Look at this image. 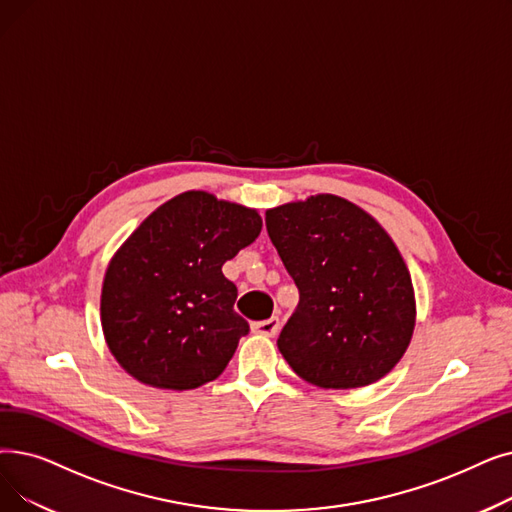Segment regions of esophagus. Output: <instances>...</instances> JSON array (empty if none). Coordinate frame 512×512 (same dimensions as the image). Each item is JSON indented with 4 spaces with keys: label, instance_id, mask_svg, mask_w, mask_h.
I'll return each instance as SVG.
<instances>
[{
    "label": "esophagus",
    "instance_id": "esophagus-1",
    "mask_svg": "<svg viewBox=\"0 0 512 512\" xmlns=\"http://www.w3.org/2000/svg\"><path fill=\"white\" fill-rule=\"evenodd\" d=\"M253 330L259 332V335H263V337H276V332L280 330V318L272 316V318H268V320L255 322V324H253Z\"/></svg>",
    "mask_w": 512,
    "mask_h": 512
}]
</instances>
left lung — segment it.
Segmentation results:
<instances>
[{
	"label": "left lung",
	"instance_id": "1",
	"mask_svg": "<svg viewBox=\"0 0 512 512\" xmlns=\"http://www.w3.org/2000/svg\"><path fill=\"white\" fill-rule=\"evenodd\" d=\"M265 228L299 288L278 349L322 389L376 383L402 360L416 320L406 263L379 221L335 194L265 213Z\"/></svg>",
	"mask_w": 512,
	"mask_h": 512
}]
</instances>
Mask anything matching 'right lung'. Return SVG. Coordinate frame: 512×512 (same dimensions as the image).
Masks as SVG:
<instances>
[{"label": "right lung", "mask_w": 512, "mask_h": 512, "mask_svg": "<svg viewBox=\"0 0 512 512\" xmlns=\"http://www.w3.org/2000/svg\"><path fill=\"white\" fill-rule=\"evenodd\" d=\"M255 209L190 190L150 213L110 261L104 339L144 385L186 391L226 370L249 322L221 265L259 236Z\"/></svg>", "instance_id": "1"}]
</instances>
